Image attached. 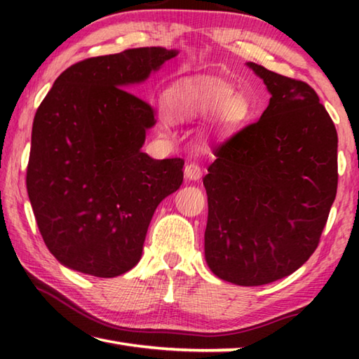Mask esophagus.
<instances>
[{
	"label": "esophagus",
	"instance_id": "34e87169",
	"mask_svg": "<svg viewBox=\"0 0 359 359\" xmlns=\"http://www.w3.org/2000/svg\"><path fill=\"white\" fill-rule=\"evenodd\" d=\"M184 172H185V179L190 182H196L201 179V175H203L201 168H199L196 163H190V165H187Z\"/></svg>",
	"mask_w": 359,
	"mask_h": 359
}]
</instances>
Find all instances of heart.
Instances as JSON below:
<instances>
[{
  "instance_id": "b5f03b06",
  "label": "heart",
  "mask_w": 359,
  "mask_h": 359,
  "mask_svg": "<svg viewBox=\"0 0 359 359\" xmlns=\"http://www.w3.org/2000/svg\"><path fill=\"white\" fill-rule=\"evenodd\" d=\"M234 101L228 85L205 76L179 81L165 95L168 117L174 123H193L215 117Z\"/></svg>"
}]
</instances>
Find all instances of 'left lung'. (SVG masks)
Wrapping results in <instances>:
<instances>
[{
	"instance_id": "8db88e82",
	"label": "left lung",
	"mask_w": 359,
	"mask_h": 359,
	"mask_svg": "<svg viewBox=\"0 0 359 359\" xmlns=\"http://www.w3.org/2000/svg\"><path fill=\"white\" fill-rule=\"evenodd\" d=\"M247 66L269 106L214 151L203 179L204 257L222 280L258 287L293 274L317 248L337 191V131L311 85Z\"/></svg>"
}]
</instances>
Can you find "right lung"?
I'll return each mask as SVG.
<instances>
[{
    "label": "right lung",
    "mask_w": 359,
    "mask_h": 359,
    "mask_svg": "<svg viewBox=\"0 0 359 359\" xmlns=\"http://www.w3.org/2000/svg\"><path fill=\"white\" fill-rule=\"evenodd\" d=\"M179 50L141 47L69 66L34 115L28 198L63 266L95 277L135 267L154 212L177 191L184 160L142 151L154 109L126 90Z\"/></svg>",
    "instance_id": "add662e5"
}]
</instances>
